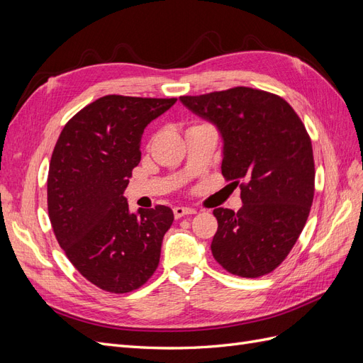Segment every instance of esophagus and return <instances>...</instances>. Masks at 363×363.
<instances>
[{"label":"esophagus","mask_w":363,"mask_h":363,"mask_svg":"<svg viewBox=\"0 0 363 363\" xmlns=\"http://www.w3.org/2000/svg\"><path fill=\"white\" fill-rule=\"evenodd\" d=\"M195 213V208L192 207H183V206H175L174 207V216L175 218H183V216H188V215H194Z\"/></svg>","instance_id":"esophagus-1"}]
</instances>
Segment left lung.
Listing matches in <instances>:
<instances>
[{
	"label": "left lung",
	"mask_w": 363,
	"mask_h": 363,
	"mask_svg": "<svg viewBox=\"0 0 363 363\" xmlns=\"http://www.w3.org/2000/svg\"><path fill=\"white\" fill-rule=\"evenodd\" d=\"M180 101L218 128L223 175L242 182V207L213 211L212 255L235 276H265L286 259L311 212L315 163L306 127L283 98L251 87Z\"/></svg>",
	"instance_id": "left-lung-1"
}]
</instances>
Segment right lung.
<instances>
[{
    "label": "right lung",
    "mask_w": 363,
    "mask_h": 363,
    "mask_svg": "<svg viewBox=\"0 0 363 363\" xmlns=\"http://www.w3.org/2000/svg\"><path fill=\"white\" fill-rule=\"evenodd\" d=\"M177 98L106 95L74 115L54 147L48 215L59 245L84 279L125 294L155 274L174 213L128 211L124 191L140 162L145 127Z\"/></svg>",
    "instance_id": "right-lung-1"
}]
</instances>
